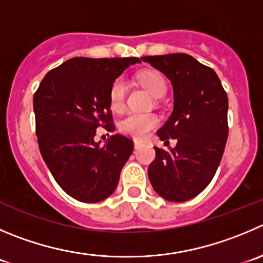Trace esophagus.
Returning a JSON list of instances; mask_svg holds the SVG:
<instances>
[{
  "mask_svg": "<svg viewBox=\"0 0 263 263\" xmlns=\"http://www.w3.org/2000/svg\"><path fill=\"white\" fill-rule=\"evenodd\" d=\"M142 146V142L141 141H134V148H139V147Z\"/></svg>",
  "mask_w": 263,
  "mask_h": 263,
  "instance_id": "1",
  "label": "esophagus"
}]
</instances>
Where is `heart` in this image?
<instances>
[{"instance_id": "b5f03b06", "label": "heart", "mask_w": 263, "mask_h": 263, "mask_svg": "<svg viewBox=\"0 0 263 263\" xmlns=\"http://www.w3.org/2000/svg\"><path fill=\"white\" fill-rule=\"evenodd\" d=\"M139 82L155 98H161L166 92V81L159 72L146 71L139 74ZM126 97V82L122 77L115 80L109 89V106L114 111H121ZM159 119L154 114H129L120 121V130L125 136L143 139L157 126Z\"/></svg>"}]
</instances>
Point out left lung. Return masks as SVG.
<instances>
[{"instance_id":"left-lung-1","label":"left lung","mask_w":263,"mask_h":263,"mask_svg":"<svg viewBox=\"0 0 263 263\" xmlns=\"http://www.w3.org/2000/svg\"><path fill=\"white\" fill-rule=\"evenodd\" d=\"M171 80L174 108L157 136L165 144L177 139L174 148L155 147L148 166L155 191L165 200L186 201L211 183L223 155L229 136V99L216 72L189 54L143 57Z\"/></svg>"}]
</instances>
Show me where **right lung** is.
Wrapping results in <instances>:
<instances>
[{"mask_svg":"<svg viewBox=\"0 0 263 263\" xmlns=\"http://www.w3.org/2000/svg\"><path fill=\"white\" fill-rule=\"evenodd\" d=\"M138 58H72L47 72L33 97L40 152L57 183L73 199L98 202L116 190L134 149L115 134L104 146L98 127L115 130L111 85Z\"/></svg>","mask_w":263,"mask_h":263,"instance_id":"add662e5","label":"right lung"}]
</instances>
